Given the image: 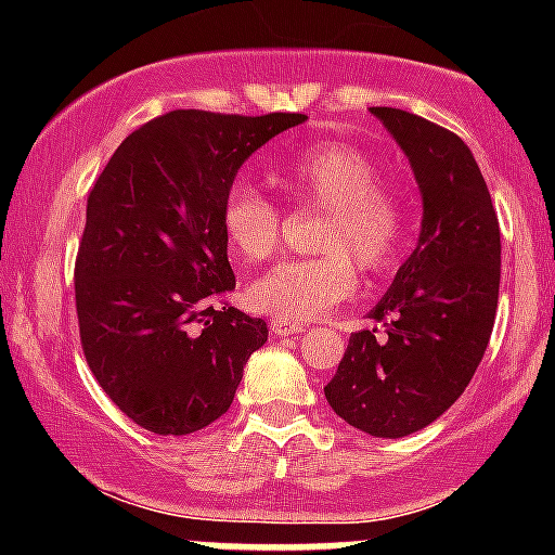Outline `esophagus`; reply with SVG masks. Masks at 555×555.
Listing matches in <instances>:
<instances>
[{
	"label": "esophagus",
	"mask_w": 555,
	"mask_h": 555,
	"mask_svg": "<svg viewBox=\"0 0 555 555\" xmlns=\"http://www.w3.org/2000/svg\"><path fill=\"white\" fill-rule=\"evenodd\" d=\"M271 333L279 335V338H287V335L306 333V324L289 322V319H282V317H273L271 319Z\"/></svg>",
	"instance_id": "1"
}]
</instances>
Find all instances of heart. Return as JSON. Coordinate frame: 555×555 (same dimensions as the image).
Segmentation results:
<instances>
[{"mask_svg":"<svg viewBox=\"0 0 555 555\" xmlns=\"http://www.w3.org/2000/svg\"><path fill=\"white\" fill-rule=\"evenodd\" d=\"M289 198L322 206L319 257L284 260L246 287L251 311L306 322L335 309L357 289V262L371 273L397 266L408 244V206L378 182L365 153L344 142H319L273 169ZM222 236L238 262H260L282 242V209L249 184H233L222 201Z\"/></svg>","mask_w":555,"mask_h":555,"instance_id":"1","label":"heart"}]
</instances>
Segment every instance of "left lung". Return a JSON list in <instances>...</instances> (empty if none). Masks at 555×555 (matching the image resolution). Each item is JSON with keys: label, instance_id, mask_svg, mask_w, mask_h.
Listing matches in <instances>:
<instances>
[{"label": "left lung", "instance_id": "left-lung-1", "mask_svg": "<svg viewBox=\"0 0 555 555\" xmlns=\"http://www.w3.org/2000/svg\"><path fill=\"white\" fill-rule=\"evenodd\" d=\"M411 160L424 201L413 255L351 333L330 408L373 438H405L467 389L483 360L500 300V220L467 144L449 128L395 106H371Z\"/></svg>", "mask_w": 555, "mask_h": 555}]
</instances>
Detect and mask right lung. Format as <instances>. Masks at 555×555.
<instances>
[{
    "label": "right lung",
    "mask_w": 555,
    "mask_h": 555,
    "mask_svg": "<svg viewBox=\"0 0 555 555\" xmlns=\"http://www.w3.org/2000/svg\"><path fill=\"white\" fill-rule=\"evenodd\" d=\"M304 120L166 112L126 137L93 182L75 260L80 344L99 386L139 427H209L268 340L262 319L225 304L236 276L222 201L257 147Z\"/></svg>",
    "instance_id": "obj_1"
}]
</instances>
